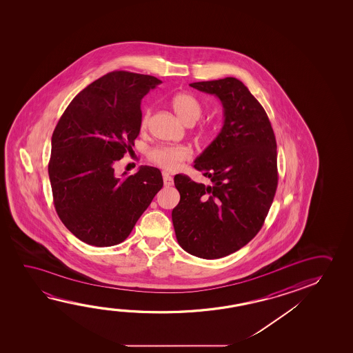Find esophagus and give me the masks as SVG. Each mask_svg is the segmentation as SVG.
Returning <instances> with one entry per match:
<instances>
[{
    "label": "esophagus",
    "instance_id": "obj_1",
    "mask_svg": "<svg viewBox=\"0 0 353 353\" xmlns=\"http://www.w3.org/2000/svg\"><path fill=\"white\" fill-rule=\"evenodd\" d=\"M162 177H163V185H166V187L174 185V179H172V177H171L168 172H163Z\"/></svg>",
    "mask_w": 353,
    "mask_h": 353
}]
</instances>
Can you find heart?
Here are the masks:
<instances>
[{"mask_svg":"<svg viewBox=\"0 0 353 353\" xmlns=\"http://www.w3.org/2000/svg\"><path fill=\"white\" fill-rule=\"evenodd\" d=\"M172 108L179 119L185 124L196 123L203 113V105L199 99L191 93H177L172 101ZM150 118V108H146L141 117V127L144 128ZM205 134V130H203ZM192 152L188 148L176 145V146H157L149 154L151 161L157 166L168 171H174L181 166L182 162L191 159Z\"/></svg>","mask_w":353,"mask_h":353,"instance_id":"b5f03b06","label":"heart"}]
</instances>
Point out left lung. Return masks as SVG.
Here are the masks:
<instances>
[{
  "instance_id": "8db88e82",
  "label": "left lung",
  "mask_w": 353,
  "mask_h": 353,
  "mask_svg": "<svg viewBox=\"0 0 353 353\" xmlns=\"http://www.w3.org/2000/svg\"><path fill=\"white\" fill-rule=\"evenodd\" d=\"M191 87L220 99L224 124L194 160L212 185L174 176L181 199L172 223L185 252L214 260L241 249L263 225L277 190V144L263 107L240 80L225 77Z\"/></svg>"
}]
</instances>
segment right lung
I'll list each match as a JSON object with an SVG mask.
<instances>
[{
	"instance_id": "right-lung-1",
	"label": "right lung",
	"mask_w": 353,
	"mask_h": 353,
	"mask_svg": "<svg viewBox=\"0 0 353 353\" xmlns=\"http://www.w3.org/2000/svg\"><path fill=\"white\" fill-rule=\"evenodd\" d=\"M161 81L112 71L71 101L52 137L48 166L59 218L83 243L108 248L124 241L163 185L157 168L114 174V163L134 146L141 99Z\"/></svg>"
}]
</instances>
